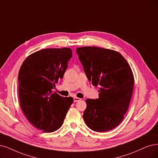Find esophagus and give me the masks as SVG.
Instances as JSON below:
<instances>
[{
  "label": "esophagus",
  "mask_w": 158,
  "mask_h": 158,
  "mask_svg": "<svg viewBox=\"0 0 158 158\" xmlns=\"http://www.w3.org/2000/svg\"><path fill=\"white\" fill-rule=\"evenodd\" d=\"M81 100V98H77V97H74L73 98V102H79Z\"/></svg>",
  "instance_id": "1"
}]
</instances>
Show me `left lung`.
<instances>
[{"label": "left lung", "instance_id": "left-lung-1", "mask_svg": "<svg viewBox=\"0 0 158 158\" xmlns=\"http://www.w3.org/2000/svg\"><path fill=\"white\" fill-rule=\"evenodd\" d=\"M76 52L87 79L100 86L99 98L86 100L85 124L94 131L111 130L123 120L129 106L134 83L131 69L124 56L113 50L83 47Z\"/></svg>", "mask_w": 158, "mask_h": 158}]
</instances>
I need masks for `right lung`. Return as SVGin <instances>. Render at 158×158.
<instances>
[{"label": "right lung", "instance_id": "1", "mask_svg": "<svg viewBox=\"0 0 158 158\" xmlns=\"http://www.w3.org/2000/svg\"><path fill=\"white\" fill-rule=\"evenodd\" d=\"M72 56L69 48L44 49L29 55L18 75L19 98L23 113L31 123L45 132H53L62 126L72 97L52 92L64 76Z\"/></svg>", "mask_w": 158, "mask_h": 158}]
</instances>
